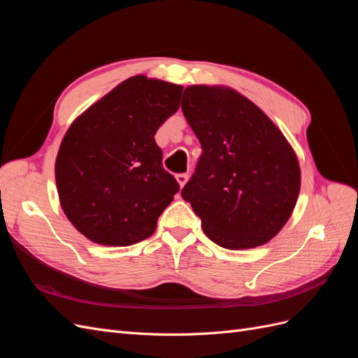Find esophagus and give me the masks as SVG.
I'll return each mask as SVG.
<instances>
[{
	"instance_id": "1",
	"label": "esophagus",
	"mask_w": 358,
	"mask_h": 358,
	"mask_svg": "<svg viewBox=\"0 0 358 358\" xmlns=\"http://www.w3.org/2000/svg\"><path fill=\"white\" fill-rule=\"evenodd\" d=\"M176 180L179 183V187L183 188V187H185V183L188 182V175H187V173H179V175H176Z\"/></svg>"
}]
</instances>
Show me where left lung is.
<instances>
[{"instance_id":"obj_1","label":"left lung","mask_w":358,"mask_h":358,"mask_svg":"<svg viewBox=\"0 0 358 358\" xmlns=\"http://www.w3.org/2000/svg\"><path fill=\"white\" fill-rule=\"evenodd\" d=\"M180 107L203 149L180 196L201 220L204 234L227 249L273 239L300 192L299 159L285 136L229 86H188Z\"/></svg>"}]
</instances>
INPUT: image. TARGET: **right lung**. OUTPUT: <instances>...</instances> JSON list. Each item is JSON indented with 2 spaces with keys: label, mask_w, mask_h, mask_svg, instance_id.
Wrapping results in <instances>:
<instances>
[{
  "label": "right lung",
  "mask_w": 358,
  "mask_h": 358,
  "mask_svg": "<svg viewBox=\"0 0 358 358\" xmlns=\"http://www.w3.org/2000/svg\"><path fill=\"white\" fill-rule=\"evenodd\" d=\"M182 90L133 76L67 129L55 161L57 188L64 213L86 239L129 246L154 234L179 191L154 136L179 109Z\"/></svg>",
  "instance_id": "right-lung-1"
}]
</instances>
